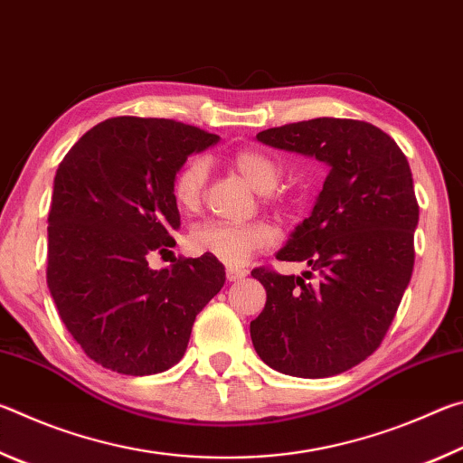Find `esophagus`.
Instances as JSON below:
<instances>
[{
    "label": "esophagus",
    "mask_w": 463,
    "mask_h": 463,
    "mask_svg": "<svg viewBox=\"0 0 463 463\" xmlns=\"http://www.w3.org/2000/svg\"><path fill=\"white\" fill-rule=\"evenodd\" d=\"M247 276L245 269H237V268H226V279L229 281H241Z\"/></svg>",
    "instance_id": "34e87169"
}]
</instances>
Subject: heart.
<instances>
[{
	"mask_svg": "<svg viewBox=\"0 0 463 463\" xmlns=\"http://www.w3.org/2000/svg\"><path fill=\"white\" fill-rule=\"evenodd\" d=\"M231 167L263 195V200L273 206H284V195L276 192L281 179V165L261 148H239L231 155ZM208 182V161L203 156H190L182 167L177 169L171 184V192L177 206L185 213H195L200 208L203 190ZM276 232L263 221L253 222H221L203 221L192 226L187 234V247L195 255H210L226 265H242L260 250L268 249Z\"/></svg>",
	"mask_w": 463,
	"mask_h": 463,
	"instance_id": "heart-1",
	"label": "heart"
}]
</instances>
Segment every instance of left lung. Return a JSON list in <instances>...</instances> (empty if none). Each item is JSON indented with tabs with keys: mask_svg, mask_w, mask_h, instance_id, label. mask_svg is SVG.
Listing matches in <instances>:
<instances>
[{
	"mask_svg": "<svg viewBox=\"0 0 463 463\" xmlns=\"http://www.w3.org/2000/svg\"><path fill=\"white\" fill-rule=\"evenodd\" d=\"M257 140L317 156L328 175L312 214L276 255L307 261L310 271H250L268 292L250 320L253 347L296 378L347 372L380 347L412 276L419 203L409 161L394 138L364 120L292 122Z\"/></svg>",
	"mask_w": 463,
	"mask_h": 463,
	"instance_id": "8db88e82",
	"label": "left lung"
}]
</instances>
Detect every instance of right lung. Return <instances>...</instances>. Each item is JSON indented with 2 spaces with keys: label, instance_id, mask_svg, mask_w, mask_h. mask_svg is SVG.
I'll return each mask as SVG.
<instances>
[{
  "label": "right lung",
  "instance_id": "1",
  "mask_svg": "<svg viewBox=\"0 0 463 463\" xmlns=\"http://www.w3.org/2000/svg\"><path fill=\"white\" fill-rule=\"evenodd\" d=\"M216 135L167 118L116 116L77 140L54 175L46 284L67 331L106 370L151 375L184 357L195 315L224 286L210 255H171L177 169Z\"/></svg>",
  "mask_w": 463,
  "mask_h": 463
}]
</instances>
